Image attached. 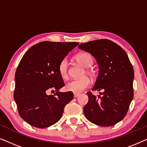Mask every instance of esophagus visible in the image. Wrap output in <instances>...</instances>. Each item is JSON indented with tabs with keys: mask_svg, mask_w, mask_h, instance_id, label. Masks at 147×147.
Returning a JSON list of instances; mask_svg holds the SVG:
<instances>
[{
	"mask_svg": "<svg viewBox=\"0 0 147 147\" xmlns=\"http://www.w3.org/2000/svg\"><path fill=\"white\" fill-rule=\"evenodd\" d=\"M80 95V94H76V93H75V94H74V98H77L78 96H79Z\"/></svg>",
	"mask_w": 147,
	"mask_h": 147,
	"instance_id": "esophagus-1",
	"label": "esophagus"
}]
</instances>
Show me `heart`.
<instances>
[{
    "mask_svg": "<svg viewBox=\"0 0 147 147\" xmlns=\"http://www.w3.org/2000/svg\"><path fill=\"white\" fill-rule=\"evenodd\" d=\"M76 61L82 67H85V71L82 74V76L87 75L90 77H94V72L93 70L89 69L93 63V58L89 53L82 52L78 53L75 56ZM58 72L63 80H67L69 77V70H68V63L66 59H63L58 65ZM90 85V81L87 77H83L78 80H74L68 82L65 85V89L67 91L72 92L74 93H80Z\"/></svg>",
    "mask_w": 147,
    "mask_h": 147,
    "instance_id": "heart-1",
    "label": "heart"
}]
</instances>
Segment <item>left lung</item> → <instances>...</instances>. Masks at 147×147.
Returning a JSON list of instances; mask_svg holds the SVG:
<instances>
[{
    "label": "left lung",
    "mask_w": 147,
    "mask_h": 147,
    "mask_svg": "<svg viewBox=\"0 0 147 147\" xmlns=\"http://www.w3.org/2000/svg\"><path fill=\"white\" fill-rule=\"evenodd\" d=\"M79 49L96 59L99 73L92 90H103L98 98L87 92L86 118L101 126L114 125L123 119L133 99L134 69L127 54L110 40L102 39L80 44Z\"/></svg>",
    "instance_id": "1"
}]
</instances>
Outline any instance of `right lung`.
Instances as JSON below:
<instances>
[{"label":"right lung","instance_id":"right-lung-1","mask_svg":"<svg viewBox=\"0 0 147 147\" xmlns=\"http://www.w3.org/2000/svg\"><path fill=\"white\" fill-rule=\"evenodd\" d=\"M78 45L77 42H40L22 57L15 72L14 98L20 116L30 125L43 128L55 124L73 99L72 92H59L65 84L58 65ZM51 89L56 91L53 96L47 94Z\"/></svg>","mask_w":147,"mask_h":147}]
</instances>
